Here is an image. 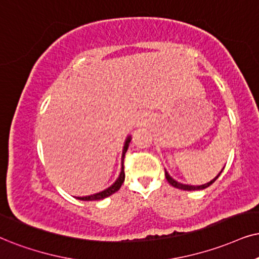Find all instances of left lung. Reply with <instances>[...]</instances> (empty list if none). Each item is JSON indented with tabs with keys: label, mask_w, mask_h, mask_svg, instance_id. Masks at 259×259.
Returning a JSON list of instances; mask_svg holds the SVG:
<instances>
[{
	"label": "left lung",
	"mask_w": 259,
	"mask_h": 259,
	"mask_svg": "<svg viewBox=\"0 0 259 259\" xmlns=\"http://www.w3.org/2000/svg\"><path fill=\"white\" fill-rule=\"evenodd\" d=\"M224 171V168L221 169V172ZM221 172L219 173V175L215 177L214 179H211L210 182H208V183H205V184H202V185H188V184H183V183H179V182H177V181H175V179L172 178L171 176L168 175V172L166 171L165 169V176H166V179H167V182L169 183V184H171L172 186H175V188H177V189H181V190H186V191H195V190H203V189H205V188H208V186H210L212 183H214L215 181H217V179L219 178V176L221 175Z\"/></svg>",
	"instance_id": "1"
}]
</instances>
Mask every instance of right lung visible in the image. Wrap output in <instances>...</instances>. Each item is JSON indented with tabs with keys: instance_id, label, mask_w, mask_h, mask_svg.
I'll return each mask as SVG.
<instances>
[{
	"instance_id": "right-lung-1",
	"label": "right lung",
	"mask_w": 259,
	"mask_h": 259,
	"mask_svg": "<svg viewBox=\"0 0 259 259\" xmlns=\"http://www.w3.org/2000/svg\"><path fill=\"white\" fill-rule=\"evenodd\" d=\"M130 141H132V136H127L125 142H124V147H123V153H122V168H120V173L118 176V178L116 179V182L113 183L112 185L109 186V188L103 190V191L98 192V194H93V195H90V196H84V197H76L77 199H80V201H100V199H104L106 197H109V196L113 195L114 192H117L118 190L120 189V186H122L123 182H124V178H125V175H124V155H125L127 148H129V143Z\"/></svg>"
}]
</instances>
